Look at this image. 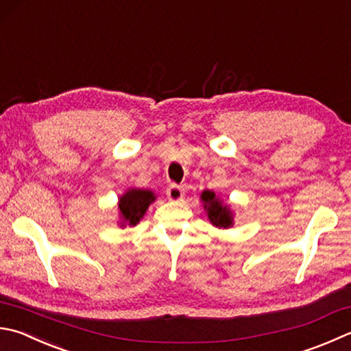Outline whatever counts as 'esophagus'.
Wrapping results in <instances>:
<instances>
[{
    "label": "esophagus",
    "instance_id": "obj_1",
    "mask_svg": "<svg viewBox=\"0 0 351 351\" xmlns=\"http://www.w3.org/2000/svg\"><path fill=\"white\" fill-rule=\"evenodd\" d=\"M167 195L169 200L180 202L183 198V189L178 186V184H169V186L167 188Z\"/></svg>",
    "mask_w": 351,
    "mask_h": 351
}]
</instances>
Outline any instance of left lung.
<instances>
[{"mask_svg": "<svg viewBox=\"0 0 351 351\" xmlns=\"http://www.w3.org/2000/svg\"><path fill=\"white\" fill-rule=\"evenodd\" d=\"M202 200L204 202V209H208V217L217 228H229L232 224V217L226 206H221V203L213 191H204L202 194Z\"/></svg>", "mask_w": 351, "mask_h": 351, "instance_id": "obj_1", "label": "left lung"}]
</instances>
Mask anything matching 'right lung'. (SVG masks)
<instances>
[{
    "label": "right lung",
    "instance_id": "add662e5",
    "mask_svg": "<svg viewBox=\"0 0 351 351\" xmlns=\"http://www.w3.org/2000/svg\"><path fill=\"white\" fill-rule=\"evenodd\" d=\"M154 194L147 189H131L122 195L121 202H119V209H121L123 223L136 226L143 214L147 213L149 203L154 202Z\"/></svg>",
    "mask_w": 351,
    "mask_h": 351
}]
</instances>
